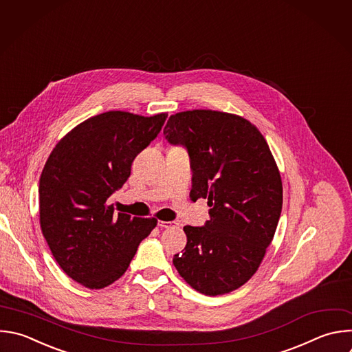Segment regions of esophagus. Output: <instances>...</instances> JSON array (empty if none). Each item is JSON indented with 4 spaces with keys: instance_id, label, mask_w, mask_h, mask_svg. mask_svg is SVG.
Here are the masks:
<instances>
[{
    "instance_id": "1",
    "label": "esophagus",
    "mask_w": 352,
    "mask_h": 352,
    "mask_svg": "<svg viewBox=\"0 0 352 352\" xmlns=\"http://www.w3.org/2000/svg\"><path fill=\"white\" fill-rule=\"evenodd\" d=\"M177 225H178V222H175V221H157V226H160V228H173Z\"/></svg>"
}]
</instances>
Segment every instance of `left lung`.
Returning a JSON list of instances; mask_svg holds the SVG:
<instances>
[{
  "label": "left lung",
  "mask_w": 352,
  "mask_h": 352,
  "mask_svg": "<svg viewBox=\"0 0 352 352\" xmlns=\"http://www.w3.org/2000/svg\"><path fill=\"white\" fill-rule=\"evenodd\" d=\"M164 137L186 149L190 197L210 207L203 226H184L188 242L174 267L206 296L229 293L256 274L275 235L283 189L274 156L250 122L223 111L177 113Z\"/></svg>",
  "instance_id": "obj_1"
}]
</instances>
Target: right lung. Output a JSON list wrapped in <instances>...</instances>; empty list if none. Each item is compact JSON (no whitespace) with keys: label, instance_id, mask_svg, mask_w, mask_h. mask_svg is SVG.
I'll use <instances>...</instances> for the list:
<instances>
[{"label":"right lung","instance_id":"1","mask_svg":"<svg viewBox=\"0 0 352 352\" xmlns=\"http://www.w3.org/2000/svg\"><path fill=\"white\" fill-rule=\"evenodd\" d=\"M167 113L152 117L106 111L73 129L50 155L40 177V223L59 267L88 289H102L129 268L155 218L114 214L107 199L159 135Z\"/></svg>","mask_w":352,"mask_h":352}]
</instances>
